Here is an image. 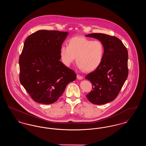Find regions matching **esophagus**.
<instances>
[{
    "mask_svg": "<svg viewBox=\"0 0 146 146\" xmlns=\"http://www.w3.org/2000/svg\"><path fill=\"white\" fill-rule=\"evenodd\" d=\"M77 79H79V80H82V79H83V76H80V75H79V74H78L77 75Z\"/></svg>",
    "mask_w": 146,
    "mask_h": 146,
    "instance_id": "esophagus-1",
    "label": "esophagus"
}]
</instances>
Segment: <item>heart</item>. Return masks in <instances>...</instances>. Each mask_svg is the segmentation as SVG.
Here are the masks:
<instances>
[{
    "label": "heart",
    "mask_w": 146,
    "mask_h": 146,
    "mask_svg": "<svg viewBox=\"0 0 146 146\" xmlns=\"http://www.w3.org/2000/svg\"><path fill=\"white\" fill-rule=\"evenodd\" d=\"M104 47L99 40H92L82 36H74L68 41V46L62 45L60 56L63 63L68 66L76 58L79 68L85 72L96 70L102 61Z\"/></svg>",
    "instance_id": "obj_1"
}]
</instances>
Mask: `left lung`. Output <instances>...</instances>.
Here are the masks:
<instances>
[{
  "label": "left lung",
  "mask_w": 146,
  "mask_h": 146,
  "mask_svg": "<svg viewBox=\"0 0 146 146\" xmlns=\"http://www.w3.org/2000/svg\"><path fill=\"white\" fill-rule=\"evenodd\" d=\"M86 36L102 42L104 54L100 66L85 76L92 88L86 97L92 104H106L117 96L128 76V52L118 38L103 33H91Z\"/></svg>",
  "instance_id": "left-lung-1"
}]
</instances>
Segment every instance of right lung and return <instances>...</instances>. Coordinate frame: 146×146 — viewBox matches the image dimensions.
Instances as JSON below:
<instances>
[{
    "instance_id": "obj_1",
    "label": "right lung",
    "mask_w": 146,
    "mask_h": 146,
    "mask_svg": "<svg viewBox=\"0 0 146 146\" xmlns=\"http://www.w3.org/2000/svg\"><path fill=\"white\" fill-rule=\"evenodd\" d=\"M67 32L39 30L26 39L19 57L20 81L37 103L51 104L76 79L73 70L60 61Z\"/></svg>"
}]
</instances>
